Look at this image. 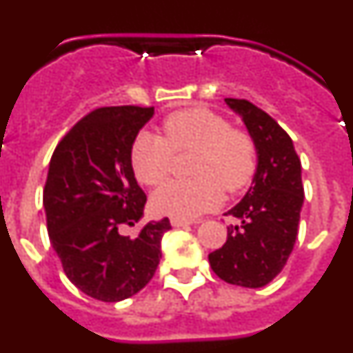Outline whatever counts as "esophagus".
I'll use <instances>...</instances> for the list:
<instances>
[{"instance_id":"esophagus-1","label":"esophagus","mask_w":353,"mask_h":353,"mask_svg":"<svg viewBox=\"0 0 353 353\" xmlns=\"http://www.w3.org/2000/svg\"><path fill=\"white\" fill-rule=\"evenodd\" d=\"M194 223H199V221L179 219V217H173V219H171V226L173 228H183V226H189V224H194Z\"/></svg>"}]
</instances>
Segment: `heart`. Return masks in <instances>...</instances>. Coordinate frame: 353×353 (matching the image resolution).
<instances>
[{"instance_id": "1", "label": "heart", "mask_w": 353, "mask_h": 353, "mask_svg": "<svg viewBox=\"0 0 353 353\" xmlns=\"http://www.w3.org/2000/svg\"><path fill=\"white\" fill-rule=\"evenodd\" d=\"M164 136L141 132L130 146V164L141 183L155 187L166 180L174 152L196 150L192 180H173L152 196L155 212L191 219L221 205L224 186L239 192L251 183L258 168L254 139L245 130L207 108L182 109L164 120Z\"/></svg>"}]
</instances>
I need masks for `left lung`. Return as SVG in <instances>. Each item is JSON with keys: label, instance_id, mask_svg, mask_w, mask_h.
Returning a JSON list of instances; mask_svg holds the SVG:
<instances>
[{"label": "left lung", "instance_id": "left-lung-1", "mask_svg": "<svg viewBox=\"0 0 353 353\" xmlns=\"http://www.w3.org/2000/svg\"><path fill=\"white\" fill-rule=\"evenodd\" d=\"M224 101L254 139L258 168L242 201L224 214L239 223L228 228L226 242L208 261L223 281L261 288L281 272L295 245L304 203L301 159L272 117L244 99Z\"/></svg>", "mask_w": 353, "mask_h": 353}]
</instances>
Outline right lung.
Masks as SVG:
<instances>
[{"instance_id":"add662e5","label":"right lung","mask_w":353,"mask_h":353,"mask_svg":"<svg viewBox=\"0 0 353 353\" xmlns=\"http://www.w3.org/2000/svg\"><path fill=\"white\" fill-rule=\"evenodd\" d=\"M154 108H101L58 143L43 208L52 249L70 283L88 297L118 302L154 277L168 217L150 221L136 236L121 233L143 217L146 194L136 182L130 146Z\"/></svg>"}]
</instances>
